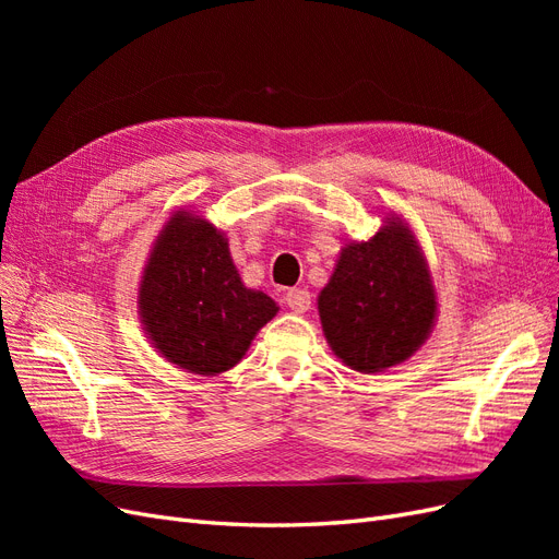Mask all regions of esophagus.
Instances as JSON below:
<instances>
[{
  "instance_id": "34e87169",
  "label": "esophagus",
  "mask_w": 559,
  "mask_h": 559,
  "mask_svg": "<svg viewBox=\"0 0 559 559\" xmlns=\"http://www.w3.org/2000/svg\"><path fill=\"white\" fill-rule=\"evenodd\" d=\"M284 302H286V306H289L294 312L302 314V312L310 310L312 296H310V292H306V289H292L289 294L284 296Z\"/></svg>"
}]
</instances>
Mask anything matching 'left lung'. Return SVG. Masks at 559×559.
<instances>
[{"mask_svg": "<svg viewBox=\"0 0 559 559\" xmlns=\"http://www.w3.org/2000/svg\"><path fill=\"white\" fill-rule=\"evenodd\" d=\"M319 317L331 349L349 368L378 373L425 343L436 296L411 230L389 222L373 240L349 242L319 294Z\"/></svg>", "mask_w": 559, "mask_h": 559, "instance_id": "1", "label": "left lung"}]
</instances>
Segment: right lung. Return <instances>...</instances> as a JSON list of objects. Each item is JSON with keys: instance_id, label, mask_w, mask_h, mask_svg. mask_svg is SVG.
Segmentation results:
<instances>
[{"instance_id": "add662e5", "label": "right lung", "mask_w": 559, "mask_h": 559, "mask_svg": "<svg viewBox=\"0 0 559 559\" xmlns=\"http://www.w3.org/2000/svg\"><path fill=\"white\" fill-rule=\"evenodd\" d=\"M140 312L167 361L189 373L216 376L242 359L277 306L242 284L224 235L183 212L165 226L151 251Z\"/></svg>"}]
</instances>
